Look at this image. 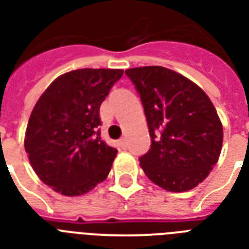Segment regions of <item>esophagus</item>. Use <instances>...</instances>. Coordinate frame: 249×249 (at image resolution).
<instances>
[{
	"instance_id": "esophagus-1",
	"label": "esophagus",
	"mask_w": 249,
	"mask_h": 249,
	"mask_svg": "<svg viewBox=\"0 0 249 249\" xmlns=\"http://www.w3.org/2000/svg\"><path fill=\"white\" fill-rule=\"evenodd\" d=\"M117 146L121 148H125V146H126V140H125V138H121V140L117 141Z\"/></svg>"
}]
</instances>
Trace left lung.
Returning <instances> with one entry per match:
<instances>
[{
	"mask_svg": "<svg viewBox=\"0 0 249 249\" xmlns=\"http://www.w3.org/2000/svg\"><path fill=\"white\" fill-rule=\"evenodd\" d=\"M125 73L140 94L151 137L141 168L164 190L194 189L208 177L222 148L214 106L196 84L168 68L148 66Z\"/></svg>",
	"mask_w": 249,
	"mask_h": 249,
	"instance_id": "left-lung-1",
	"label": "left lung"
}]
</instances>
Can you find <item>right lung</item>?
<instances>
[{
	"mask_svg": "<svg viewBox=\"0 0 249 249\" xmlns=\"http://www.w3.org/2000/svg\"><path fill=\"white\" fill-rule=\"evenodd\" d=\"M123 73L106 68L67 72L33 107L25 152L38 178L56 193L83 195L108 176L117 150L101 140L99 107Z\"/></svg>",
	"mask_w": 249,
	"mask_h": 249,
	"instance_id": "1",
	"label": "right lung"
}]
</instances>
